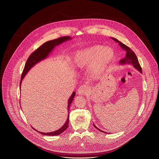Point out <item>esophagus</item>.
Returning <instances> with one entry per match:
<instances>
[{
	"label": "esophagus",
	"instance_id": "34e87169",
	"mask_svg": "<svg viewBox=\"0 0 159 159\" xmlns=\"http://www.w3.org/2000/svg\"><path fill=\"white\" fill-rule=\"evenodd\" d=\"M89 91V87L87 84H83L82 86H80L78 89L77 93L79 95H86Z\"/></svg>",
	"mask_w": 159,
	"mask_h": 159
}]
</instances>
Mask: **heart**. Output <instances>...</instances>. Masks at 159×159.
<instances>
[{
  "mask_svg": "<svg viewBox=\"0 0 159 159\" xmlns=\"http://www.w3.org/2000/svg\"><path fill=\"white\" fill-rule=\"evenodd\" d=\"M114 58L115 52L112 48L101 45H95L77 51L74 54L73 64L80 69L93 64L91 75L98 76L106 70Z\"/></svg>",
  "mask_w": 159,
  "mask_h": 159,
  "instance_id": "heart-1",
  "label": "heart"
}]
</instances>
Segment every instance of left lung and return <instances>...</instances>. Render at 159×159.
I'll use <instances>...</instances> for the list:
<instances>
[{
    "mask_svg": "<svg viewBox=\"0 0 159 159\" xmlns=\"http://www.w3.org/2000/svg\"><path fill=\"white\" fill-rule=\"evenodd\" d=\"M112 39H114L115 42L118 43V44L120 45L121 48L125 50L126 52V54H125V57L121 59V60L120 61V63L122 64V65H124V64H132L133 66L134 67L139 71L140 73H142V69L140 66V64L139 62V60H138V58L136 56L135 54L134 53L131 49H130L128 46H127L126 45L124 44L123 43H122L121 42H120V41H118V39H116V38H111ZM93 126L95 127L97 129H98L99 131H101L103 133H106L105 132L103 131L102 130H101L100 129H99L98 127H96V125H95V124H93Z\"/></svg>",
    "mask_w": 159,
    "mask_h": 159,
    "instance_id": "left-lung-1",
    "label": "left lung"
}]
</instances>
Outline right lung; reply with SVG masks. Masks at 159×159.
I'll use <instances>...</instances> for the list:
<instances>
[{
    "label": "right lung",
    "mask_w": 159,
    "mask_h": 159,
    "mask_svg": "<svg viewBox=\"0 0 159 159\" xmlns=\"http://www.w3.org/2000/svg\"><path fill=\"white\" fill-rule=\"evenodd\" d=\"M70 39H71V38L69 36H67V37H63L55 39H53L51 41H48L44 43L42 45H41L35 51L32 52V54L30 56V57H28V58L26 62L25 67L24 69L22 76H21V79H20V86H21L22 81L23 79L25 76L26 73L29 71V70H30L32 67L34 66L36 64L38 63L41 61L47 58L56 46L61 44L63 43L64 42L69 41ZM75 95H76V92H73L72 95H71L68 100V105H67L68 112H69L70 105L73 101V99L75 96ZM69 114H68L67 119L63 125L59 129L56 130L55 131L45 133H41V132L38 131L37 130L35 129L34 128H32L41 134L46 135L54 136V135H58L63 133L69 126Z\"/></svg>",
    "instance_id": "obj_1"
}]
</instances>
